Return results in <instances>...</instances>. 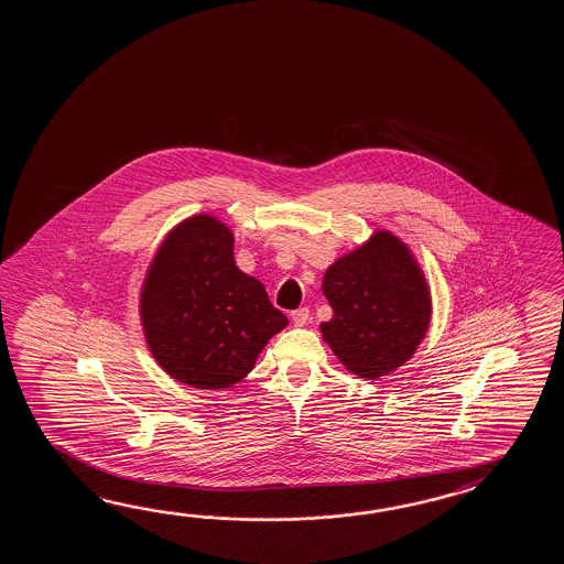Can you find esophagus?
<instances>
[{"label":"esophagus","instance_id":"1","mask_svg":"<svg viewBox=\"0 0 564 564\" xmlns=\"http://www.w3.org/2000/svg\"><path fill=\"white\" fill-rule=\"evenodd\" d=\"M308 321H311V313H308V308H299V311H294V313H292V323H294V327H306V325H308Z\"/></svg>","mask_w":564,"mask_h":564}]
</instances>
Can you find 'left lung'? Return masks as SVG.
<instances>
[{
  "label": "left lung",
  "instance_id": "1",
  "mask_svg": "<svg viewBox=\"0 0 564 564\" xmlns=\"http://www.w3.org/2000/svg\"><path fill=\"white\" fill-rule=\"evenodd\" d=\"M323 294L333 318L321 323L330 351L354 376L378 380L416 354L433 318L426 275L412 249L388 229L330 263Z\"/></svg>",
  "mask_w": 564,
  "mask_h": 564
}]
</instances>
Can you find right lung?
<instances>
[{"instance_id": "obj_1", "label": "right lung", "mask_w": 564, "mask_h": 564, "mask_svg": "<svg viewBox=\"0 0 564 564\" xmlns=\"http://www.w3.org/2000/svg\"><path fill=\"white\" fill-rule=\"evenodd\" d=\"M234 243L215 215L186 217L158 246L140 290L150 354L172 380L198 390L234 388L289 325L262 282L237 268Z\"/></svg>"}]
</instances>
